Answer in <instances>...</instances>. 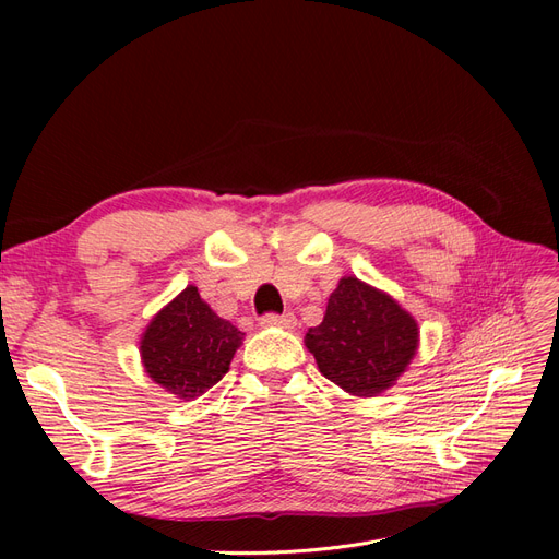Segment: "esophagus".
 Instances as JSON below:
<instances>
[{"label": "esophagus", "mask_w": 559, "mask_h": 559, "mask_svg": "<svg viewBox=\"0 0 559 559\" xmlns=\"http://www.w3.org/2000/svg\"><path fill=\"white\" fill-rule=\"evenodd\" d=\"M260 326L264 329H295L297 326V317L292 312H285V314H264L260 317Z\"/></svg>", "instance_id": "34e87169"}]
</instances>
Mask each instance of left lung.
<instances>
[{"label":"left lung","instance_id":"8db88e82","mask_svg":"<svg viewBox=\"0 0 559 559\" xmlns=\"http://www.w3.org/2000/svg\"><path fill=\"white\" fill-rule=\"evenodd\" d=\"M306 346L331 383L354 396H376L415 358L419 326L385 292L344 276L324 321L306 333Z\"/></svg>","mask_w":559,"mask_h":559}]
</instances>
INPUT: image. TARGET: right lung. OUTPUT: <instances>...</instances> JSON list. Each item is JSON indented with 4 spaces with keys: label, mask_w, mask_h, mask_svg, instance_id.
Here are the masks:
<instances>
[{
    "label": "right lung",
    "mask_w": 559,
    "mask_h": 559,
    "mask_svg": "<svg viewBox=\"0 0 559 559\" xmlns=\"http://www.w3.org/2000/svg\"><path fill=\"white\" fill-rule=\"evenodd\" d=\"M242 335L188 285L150 321L140 356L154 383L176 399L192 401L224 378Z\"/></svg>",
    "instance_id": "right-lung-1"
}]
</instances>
